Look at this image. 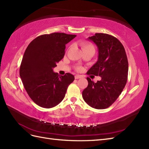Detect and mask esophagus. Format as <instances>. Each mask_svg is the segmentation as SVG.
<instances>
[{
	"instance_id": "1",
	"label": "esophagus",
	"mask_w": 149,
	"mask_h": 149,
	"mask_svg": "<svg viewBox=\"0 0 149 149\" xmlns=\"http://www.w3.org/2000/svg\"><path fill=\"white\" fill-rule=\"evenodd\" d=\"M82 78V76L80 75H75V79H81Z\"/></svg>"
}]
</instances>
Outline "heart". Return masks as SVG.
I'll return each mask as SVG.
<instances>
[{"label":"heart","mask_w":149,"mask_h":149,"mask_svg":"<svg viewBox=\"0 0 149 149\" xmlns=\"http://www.w3.org/2000/svg\"><path fill=\"white\" fill-rule=\"evenodd\" d=\"M82 48L83 50H86V49H95L94 46H93V45L90 43H88V42H82L81 44Z\"/></svg>","instance_id":"heart-1"}]
</instances>
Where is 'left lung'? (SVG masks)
Segmentation results:
<instances>
[{"label":"left lung","mask_w":149,"mask_h":149,"mask_svg":"<svg viewBox=\"0 0 149 149\" xmlns=\"http://www.w3.org/2000/svg\"><path fill=\"white\" fill-rule=\"evenodd\" d=\"M88 40L97 46L98 58L87 74L100 76L101 80L95 83L87 77L88 86L82 91V98L93 108L104 109L116 101L125 87L128 61L124 46L115 37L98 33Z\"/></svg>","instance_id":"left-lung-1"}]
</instances>
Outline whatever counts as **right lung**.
<instances>
[{
	"label": "right lung",
	"mask_w": 149,
	"mask_h": 149,
	"mask_svg": "<svg viewBox=\"0 0 149 149\" xmlns=\"http://www.w3.org/2000/svg\"><path fill=\"white\" fill-rule=\"evenodd\" d=\"M76 37L64 33L44 34L31 42L19 68L21 79L28 95L37 105L49 109L63 100L74 76L53 72L65 54V45Z\"/></svg>",
	"instance_id": "add662e5"
}]
</instances>
